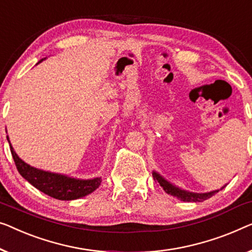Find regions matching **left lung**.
<instances>
[{
	"mask_svg": "<svg viewBox=\"0 0 252 252\" xmlns=\"http://www.w3.org/2000/svg\"><path fill=\"white\" fill-rule=\"evenodd\" d=\"M153 176H154V179H155L156 181L159 183V186L163 188V190L165 191V192L171 194V196H173V197H176L182 201H193V202L202 201V200H206V199H208L209 197L214 196L216 192H219V190H213V191H210V192H204V193L192 192V191H188V190L181 189V188L176 187L175 185H173V183L168 181V180L165 179L163 175H160L158 172L153 171ZM225 187H226V185L220 188V190L224 189Z\"/></svg>",
	"mask_w": 252,
	"mask_h": 252,
	"instance_id": "left-lung-1",
	"label": "left lung"
}]
</instances>
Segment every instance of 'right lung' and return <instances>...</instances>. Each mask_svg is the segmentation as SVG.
<instances>
[{
	"instance_id": "right-lung-1",
	"label": "right lung",
	"mask_w": 252,
	"mask_h": 252,
	"mask_svg": "<svg viewBox=\"0 0 252 252\" xmlns=\"http://www.w3.org/2000/svg\"><path fill=\"white\" fill-rule=\"evenodd\" d=\"M43 60L45 59L40 60L38 63L42 62ZM6 139L9 141L11 154H12L19 173L22 178L27 180L30 185L47 194V196L59 199V200H74V199L82 198L92 193L100 186V182H102L100 178L87 180L77 179L65 174L54 173V172L33 167L17 155L12 145H11L9 136H6Z\"/></svg>"
}]
</instances>
